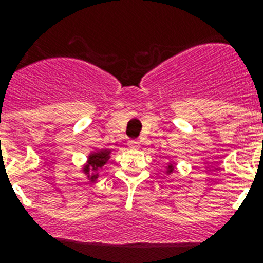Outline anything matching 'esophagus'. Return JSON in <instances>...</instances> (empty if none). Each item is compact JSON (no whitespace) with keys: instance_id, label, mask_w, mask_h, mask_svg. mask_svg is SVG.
<instances>
[{"instance_id":"obj_1","label":"esophagus","mask_w":263,"mask_h":263,"mask_svg":"<svg viewBox=\"0 0 263 263\" xmlns=\"http://www.w3.org/2000/svg\"><path fill=\"white\" fill-rule=\"evenodd\" d=\"M128 146H129V147L131 148H138L140 146V142L139 140H129V142H128Z\"/></svg>"}]
</instances>
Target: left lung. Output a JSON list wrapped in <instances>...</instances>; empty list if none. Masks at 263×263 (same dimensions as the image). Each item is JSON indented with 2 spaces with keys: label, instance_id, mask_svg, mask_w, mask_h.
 <instances>
[{
  "label": "left lung",
  "instance_id": "8db88e82",
  "mask_svg": "<svg viewBox=\"0 0 263 263\" xmlns=\"http://www.w3.org/2000/svg\"><path fill=\"white\" fill-rule=\"evenodd\" d=\"M173 171H175V164H173V162H169L168 166H166V175L173 173Z\"/></svg>",
  "mask_w": 263,
  "mask_h": 263
}]
</instances>
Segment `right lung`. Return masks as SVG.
Returning a JSON list of instances; mask_svg holds the SVG:
<instances>
[{
  "label": "right lung",
  "instance_id": "right-lung-1",
  "mask_svg": "<svg viewBox=\"0 0 263 263\" xmlns=\"http://www.w3.org/2000/svg\"><path fill=\"white\" fill-rule=\"evenodd\" d=\"M110 150H95V152L90 153L87 157L86 164L83 165V173L87 176V179L90 183H94L95 180L98 179V171L103 168V165L106 164L109 158H110Z\"/></svg>",
  "mask_w": 263,
  "mask_h": 263
}]
</instances>
